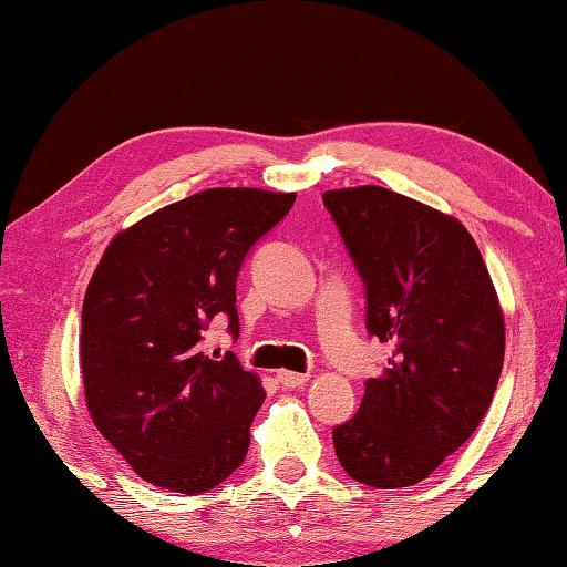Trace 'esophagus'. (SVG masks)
Here are the masks:
<instances>
[{"instance_id": "1", "label": "esophagus", "mask_w": 567, "mask_h": 567, "mask_svg": "<svg viewBox=\"0 0 567 567\" xmlns=\"http://www.w3.org/2000/svg\"><path fill=\"white\" fill-rule=\"evenodd\" d=\"M307 380H310V375H302V372H292V370H277V382H280V385H282V388H287V390L302 388Z\"/></svg>"}]
</instances>
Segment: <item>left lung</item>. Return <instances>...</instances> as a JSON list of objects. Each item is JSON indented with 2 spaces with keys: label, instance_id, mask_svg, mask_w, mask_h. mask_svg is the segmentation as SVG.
I'll list each match as a JSON object with an SVG mask.
<instances>
[{
  "label": "left lung",
  "instance_id": "left-lung-1",
  "mask_svg": "<svg viewBox=\"0 0 567 567\" xmlns=\"http://www.w3.org/2000/svg\"><path fill=\"white\" fill-rule=\"evenodd\" d=\"M322 203L368 295V332L392 344L354 417L332 430L352 480L415 485L475 433L505 358V320L483 255L455 217L398 192L330 189Z\"/></svg>",
  "mask_w": 567,
  "mask_h": 567
}]
</instances>
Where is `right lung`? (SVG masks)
<instances>
[{"mask_svg":"<svg viewBox=\"0 0 567 567\" xmlns=\"http://www.w3.org/2000/svg\"><path fill=\"white\" fill-rule=\"evenodd\" d=\"M292 203L295 192L213 187L104 249L82 305L84 400L147 483L197 495L243 465L265 390L233 352L213 360L199 342L215 315L237 338L239 265Z\"/></svg>","mask_w":567,"mask_h":567,"instance_id":"1","label":"right lung"}]
</instances>
